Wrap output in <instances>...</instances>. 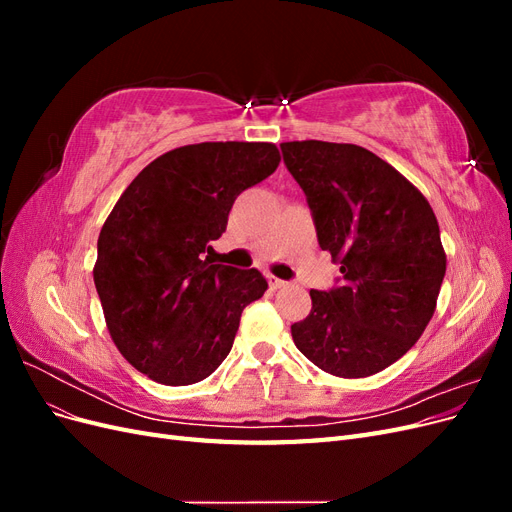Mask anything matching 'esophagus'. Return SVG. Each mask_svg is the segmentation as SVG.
<instances>
[{
    "mask_svg": "<svg viewBox=\"0 0 512 512\" xmlns=\"http://www.w3.org/2000/svg\"><path fill=\"white\" fill-rule=\"evenodd\" d=\"M267 280H269V284H271V288H275V290H277V288H284V286H286V284H288V282H284V280H280V277H275V275H271V273H269V275H267Z\"/></svg>",
    "mask_w": 512,
    "mask_h": 512,
    "instance_id": "obj_1",
    "label": "esophagus"
}]
</instances>
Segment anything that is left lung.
<instances>
[{
  "label": "left lung",
  "instance_id": "obj_1",
  "mask_svg": "<svg viewBox=\"0 0 512 512\" xmlns=\"http://www.w3.org/2000/svg\"><path fill=\"white\" fill-rule=\"evenodd\" d=\"M318 243L339 260L337 284L309 290L312 312L290 331L309 361L365 378L401 359L423 335L446 273L433 209L397 170L359 145L282 143Z\"/></svg>",
  "mask_w": 512,
  "mask_h": 512
}]
</instances>
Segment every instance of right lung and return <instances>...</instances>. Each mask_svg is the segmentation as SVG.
Wrapping results in <instances>:
<instances>
[{
    "instance_id": "add662e5",
    "label": "right lung",
    "mask_w": 512,
    "mask_h": 512,
    "mask_svg": "<svg viewBox=\"0 0 512 512\" xmlns=\"http://www.w3.org/2000/svg\"><path fill=\"white\" fill-rule=\"evenodd\" d=\"M280 164L271 143H198L145 166L108 215L94 282L119 352L168 386L205 380L228 356L241 312L269 288L256 269L215 265L237 196Z\"/></svg>"
}]
</instances>
